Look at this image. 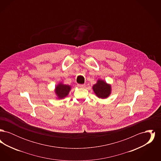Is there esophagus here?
<instances>
[{"mask_svg":"<svg viewBox=\"0 0 161 161\" xmlns=\"http://www.w3.org/2000/svg\"><path fill=\"white\" fill-rule=\"evenodd\" d=\"M77 86L80 88H84V87H85V86H86V84H78Z\"/></svg>","mask_w":161,"mask_h":161,"instance_id":"obj_1","label":"esophagus"}]
</instances>
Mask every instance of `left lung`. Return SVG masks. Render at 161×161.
<instances>
[{
	"label": "left lung",
	"instance_id": "1",
	"mask_svg": "<svg viewBox=\"0 0 161 161\" xmlns=\"http://www.w3.org/2000/svg\"><path fill=\"white\" fill-rule=\"evenodd\" d=\"M92 89L97 97L102 99L106 98L111 93V85L102 80H98Z\"/></svg>",
	"mask_w": 161,
	"mask_h": 161
}]
</instances>
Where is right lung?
Listing matches in <instances>:
<instances>
[{"label": "right lung", "mask_w": 161, "mask_h": 161, "mask_svg": "<svg viewBox=\"0 0 161 161\" xmlns=\"http://www.w3.org/2000/svg\"><path fill=\"white\" fill-rule=\"evenodd\" d=\"M70 89L71 87L69 85L60 83L55 87V92L58 99H63L68 96Z\"/></svg>", "instance_id": "obj_1"}]
</instances>
